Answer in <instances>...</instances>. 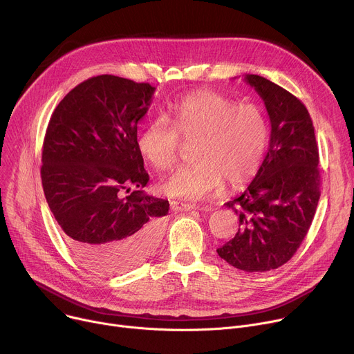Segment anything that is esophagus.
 <instances>
[{"instance_id": "esophagus-1", "label": "esophagus", "mask_w": 354, "mask_h": 354, "mask_svg": "<svg viewBox=\"0 0 354 354\" xmlns=\"http://www.w3.org/2000/svg\"><path fill=\"white\" fill-rule=\"evenodd\" d=\"M196 206L194 205H190V203H179V201H174L172 203V209L175 212H189V210H193Z\"/></svg>"}]
</instances>
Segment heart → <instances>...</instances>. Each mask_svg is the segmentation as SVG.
<instances>
[{"label": "heart", "instance_id": "obj_1", "mask_svg": "<svg viewBox=\"0 0 354 354\" xmlns=\"http://www.w3.org/2000/svg\"><path fill=\"white\" fill-rule=\"evenodd\" d=\"M165 119L151 122L140 134L141 156L157 171L169 169L179 151V137L197 141L192 165L178 168L162 183L168 196L200 200L223 182L242 186L259 171L269 140L268 122L255 105H236L232 99L198 91L185 96Z\"/></svg>", "mask_w": 354, "mask_h": 354}]
</instances>
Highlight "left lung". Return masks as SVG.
Listing matches in <instances>:
<instances>
[{
	"mask_svg": "<svg viewBox=\"0 0 354 354\" xmlns=\"http://www.w3.org/2000/svg\"><path fill=\"white\" fill-rule=\"evenodd\" d=\"M243 81L263 99L270 141L255 179L225 203L239 228L217 254L239 270L268 272L292 258L311 227L321 196L319 154L311 116L299 99L261 75L246 74Z\"/></svg>",
	"mask_w": 354,
	"mask_h": 354,
	"instance_id": "left-lung-1",
	"label": "left lung"
}]
</instances>
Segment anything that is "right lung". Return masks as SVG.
<instances>
[{"label": "right lung", "instance_id": "obj_1", "mask_svg": "<svg viewBox=\"0 0 354 354\" xmlns=\"http://www.w3.org/2000/svg\"><path fill=\"white\" fill-rule=\"evenodd\" d=\"M154 92L145 82L92 77L64 96L44 136L40 174L47 205L70 249L105 274L127 272L153 255L169 210L168 200L142 192L149 178L137 123Z\"/></svg>", "mask_w": 354, "mask_h": 354}]
</instances>
